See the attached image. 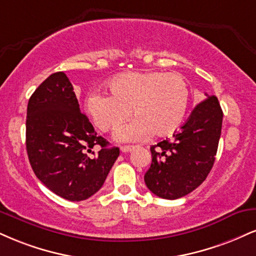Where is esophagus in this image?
I'll return each instance as SVG.
<instances>
[{"mask_svg": "<svg viewBox=\"0 0 256 256\" xmlns=\"http://www.w3.org/2000/svg\"><path fill=\"white\" fill-rule=\"evenodd\" d=\"M134 149V146H120V150H122V152H130L132 150Z\"/></svg>", "mask_w": 256, "mask_h": 256, "instance_id": "esophagus-1", "label": "esophagus"}]
</instances>
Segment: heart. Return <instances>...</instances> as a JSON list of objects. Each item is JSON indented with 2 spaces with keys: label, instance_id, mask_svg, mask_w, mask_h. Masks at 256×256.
I'll use <instances>...</instances> for the list:
<instances>
[{
  "label": "heart",
  "instance_id": "1",
  "mask_svg": "<svg viewBox=\"0 0 256 256\" xmlns=\"http://www.w3.org/2000/svg\"><path fill=\"white\" fill-rule=\"evenodd\" d=\"M107 87L110 95L100 90L88 95L86 110L104 132L116 128L130 113L136 116L116 131V140L137 142L152 132L155 136H168L182 124L190 87L180 74L122 72L110 78Z\"/></svg>",
  "mask_w": 256,
  "mask_h": 256
}]
</instances>
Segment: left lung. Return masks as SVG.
<instances>
[{"label":"left lung","mask_w":256,"mask_h":256,"mask_svg":"<svg viewBox=\"0 0 256 256\" xmlns=\"http://www.w3.org/2000/svg\"><path fill=\"white\" fill-rule=\"evenodd\" d=\"M206 96L172 140L150 148L152 161L144 181L160 198L173 200L187 196L202 184L214 167L223 110L214 95Z\"/></svg>","instance_id":"1"}]
</instances>
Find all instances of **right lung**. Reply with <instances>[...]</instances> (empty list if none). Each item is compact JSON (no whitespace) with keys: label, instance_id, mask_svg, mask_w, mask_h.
<instances>
[{"label":"right lung","instance_id":"add662e5","mask_svg":"<svg viewBox=\"0 0 256 256\" xmlns=\"http://www.w3.org/2000/svg\"><path fill=\"white\" fill-rule=\"evenodd\" d=\"M108 144L81 113L64 72L48 76L30 98L27 155L36 178L54 194L70 202L95 194L119 156V148ZM95 145L98 154L91 150Z\"/></svg>","mask_w":256,"mask_h":256}]
</instances>
